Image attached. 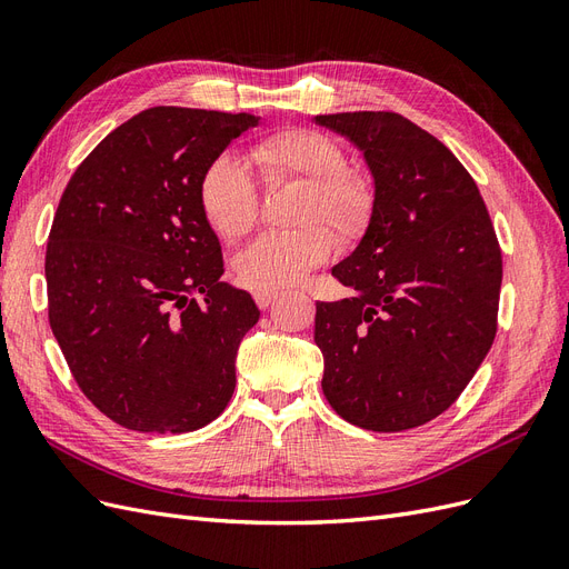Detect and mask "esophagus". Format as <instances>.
<instances>
[{
  "instance_id": "1",
  "label": "esophagus",
  "mask_w": 569,
  "mask_h": 569,
  "mask_svg": "<svg viewBox=\"0 0 569 569\" xmlns=\"http://www.w3.org/2000/svg\"><path fill=\"white\" fill-rule=\"evenodd\" d=\"M274 299H278V291H253V301L258 308H268Z\"/></svg>"
}]
</instances>
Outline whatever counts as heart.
Masks as SVG:
<instances>
[{
	"instance_id": "obj_1",
	"label": "heart",
	"mask_w": 569,
	"mask_h": 569,
	"mask_svg": "<svg viewBox=\"0 0 569 569\" xmlns=\"http://www.w3.org/2000/svg\"><path fill=\"white\" fill-rule=\"evenodd\" d=\"M251 161L268 184L306 182L297 203L301 228L266 232L234 258L237 280L256 291H278L299 284L335 251V237L351 242L368 228L375 209L372 182L347 168V153L330 137L289 128L272 132L251 147ZM199 203L209 226L222 239L247 234L261 209V192L249 168L222 153L206 166L199 180Z\"/></svg>"
}]
</instances>
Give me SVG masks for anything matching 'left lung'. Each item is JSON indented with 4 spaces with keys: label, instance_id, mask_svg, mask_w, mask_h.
Listing matches in <instances>:
<instances>
[{
    "label": "left lung",
    "instance_id": "left-lung-1",
    "mask_svg": "<svg viewBox=\"0 0 569 569\" xmlns=\"http://www.w3.org/2000/svg\"><path fill=\"white\" fill-rule=\"evenodd\" d=\"M363 151L375 209L332 268L351 289L316 303L322 393L372 432L420 427L449 408L496 337L503 261L468 170L435 134L391 111L316 116Z\"/></svg>",
    "mask_w": 569,
    "mask_h": 569
}]
</instances>
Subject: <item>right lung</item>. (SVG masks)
I'll list each match as a JSON object with an SVG mask.
<instances>
[{"label": "right lung", "mask_w": 569, "mask_h": 569, "mask_svg": "<svg viewBox=\"0 0 569 569\" xmlns=\"http://www.w3.org/2000/svg\"><path fill=\"white\" fill-rule=\"evenodd\" d=\"M261 118L153 107L101 140L66 184L44 274L49 325L82 393L134 432L182 435L232 399L258 322L222 282L199 180Z\"/></svg>", "instance_id": "add662e5"}]
</instances>
